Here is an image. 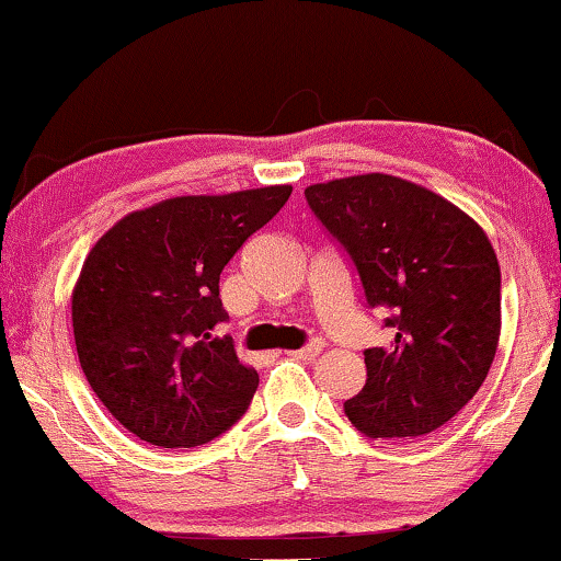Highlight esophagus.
<instances>
[{"instance_id":"1","label":"esophagus","mask_w":561,"mask_h":561,"mask_svg":"<svg viewBox=\"0 0 561 561\" xmlns=\"http://www.w3.org/2000/svg\"><path fill=\"white\" fill-rule=\"evenodd\" d=\"M322 347H324L322 340H314V343H311V345L301 347V351H290L288 355H294V358H301V360H314L317 355L322 353Z\"/></svg>"}]
</instances>
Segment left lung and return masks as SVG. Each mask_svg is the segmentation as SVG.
Listing matches in <instances>:
<instances>
[{
  "instance_id": "8db88e82",
  "label": "left lung",
  "mask_w": 561,
  "mask_h": 561,
  "mask_svg": "<svg viewBox=\"0 0 561 561\" xmlns=\"http://www.w3.org/2000/svg\"><path fill=\"white\" fill-rule=\"evenodd\" d=\"M309 206L358 267L389 343L366 351L345 402L368 438L438 431L484 383L500 343V263L484 229L427 187L368 172L309 185Z\"/></svg>"
}]
</instances>
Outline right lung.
<instances>
[{"label":"right lung","mask_w":561,"mask_h":561,"mask_svg":"<svg viewBox=\"0 0 561 561\" xmlns=\"http://www.w3.org/2000/svg\"><path fill=\"white\" fill-rule=\"evenodd\" d=\"M290 191L159 201L115 221L84 257L71 290L79 366L136 438L195 448L247 412L260 376L216 334L229 319L218 275Z\"/></svg>","instance_id":"1"}]
</instances>
